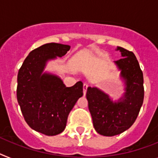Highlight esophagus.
Listing matches in <instances>:
<instances>
[{
	"label": "esophagus",
	"instance_id": "obj_1",
	"mask_svg": "<svg viewBox=\"0 0 158 158\" xmlns=\"http://www.w3.org/2000/svg\"><path fill=\"white\" fill-rule=\"evenodd\" d=\"M83 95H85L86 92H87V83H84V84H83Z\"/></svg>",
	"mask_w": 158,
	"mask_h": 158
}]
</instances>
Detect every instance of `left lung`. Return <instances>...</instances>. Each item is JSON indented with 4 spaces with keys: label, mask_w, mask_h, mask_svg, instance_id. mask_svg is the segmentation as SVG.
<instances>
[{
    "label": "left lung",
    "mask_w": 158,
    "mask_h": 158,
    "mask_svg": "<svg viewBox=\"0 0 158 158\" xmlns=\"http://www.w3.org/2000/svg\"><path fill=\"white\" fill-rule=\"evenodd\" d=\"M122 59L115 61L124 92L114 101L110 95L96 87H88L87 99L95 131L100 135L112 136L130 128L138 116L144 100L143 73L135 54L117 46Z\"/></svg>",
    "instance_id": "left-lung-1"
}]
</instances>
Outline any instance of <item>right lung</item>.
<instances>
[{
    "label": "right lung",
    "mask_w": 158,
    "mask_h": 158,
    "mask_svg": "<svg viewBox=\"0 0 158 158\" xmlns=\"http://www.w3.org/2000/svg\"><path fill=\"white\" fill-rule=\"evenodd\" d=\"M70 48L53 42L42 45L29 54L18 71L17 98L24 119L46 136L63 132L69 113L83 95L81 81L67 87L59 75L44 71L49 61L64 56Z\"/></svg>",
    "instance_id": "obj_1"
}]
</instances>
